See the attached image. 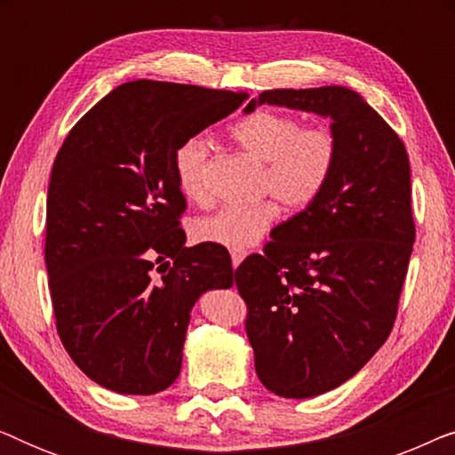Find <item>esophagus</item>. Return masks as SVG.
Wrapping results in <instances>:
<instances>
[{
	"mask_svg": "<svg viewBox=\"0 0 455 455\" xmlns=\"http://www.w3.org/2000/svg\"><path fill=\"white\" fill-rule=\"evenodd\" d=\"M244 257H246L244 251H232V265L238 267L242 260H244Z\"/></svg>",
	"mask_w": 455,
	"mask_h": 455,
	"instance_id": "esophagus-1",
	"label": "esophagus"
}]
</instances>
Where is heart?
<instances>
[{
  "label": "heart",
  "mask_w": 455,
  "mask_h": 455,
  "mask_svg": "<svg viewBox=\"0 0 455 455\" xmlns=\"http://www.w3.org/2000/svg\"><path fill=\"white\" fill-rule=\"evenodd\" d=\"M229 136L242 151L263 161L260 186L291 209H304L319 198L338 170L341 142L333 128L308 124L275 109H254L229 126ZM209 140L190 136L173 151V176L178 188L190 201L207 198ZM279 217L275 198L251 204H228L192 223V234L204 244L232 251L257 244Z\"/></svg>",
  "instance_id": "b5f03b06"
}]
</instances>
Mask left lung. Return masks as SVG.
Wrapping results in <instances>:
<instances>
[{
    "label": "left lung",
    "instance_id": "left-lung-1",
    "mask_svg": "<svg viewBox=\"0 0 455 455\" xmlns=\"http://www.w3.org/2000/svg\"><path fill=\"white\" fill-rule=\"evenodd\" d=\"M263 103L329 116L341 142L325 192L235 269L259 379L302 400L356 375L394 329L416 238L410 159L344 86L263 91L246 114Z\"/></svg>",
    "mask_w": 455,
    "mask_h": 455
}]
</instances>
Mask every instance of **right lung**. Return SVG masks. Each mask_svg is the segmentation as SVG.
<instances>
[{
  "instance_id": "add662e5",
  "label": "right lung",
  "mask_w": 455,
  "mask_h": 455,
  "mask_svg": "<svg viewBox=\"0 0 455 455\" xmlns=\"http://www.w3.org/2000/svg\"><path fill=\"white\" fill-rule=\"evenodd\" d=\"M244 92L134 80L68 132L47 190L45 263L55 327L92 381L151 395L176 381L190 310L235 271L184 246L173 151L235 111Z\"/></svg>"
}]
</instances>
